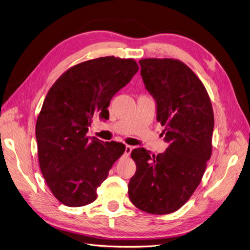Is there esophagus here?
Returning a JSON list of instances; mask_svg holds the SVG:
<instances>
[{
  "mask_svg": "<svg viewBox=\"0 0 250 250\" xmlns=\"http://www.w3.org/2000/svg\"><path fill=\"white\" fill-rule=\"evenodd\" d=\"M131 151H132V147L131 146H129V145H126L125 146V155L126 156H129L130 153H131Z\"/></svg>",
  "mask_w": 250,
  "mask_h": 250,
  "instance_id": "obj_1",
  "label": "esophagus"
}]
</instances>
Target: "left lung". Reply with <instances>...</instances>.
I'll use <instances>...</instances> for the list:
<instances>
[{
	"mask_svg": "<svg viewBox=\"0 0 250 250\" xmlns=\"http://www.w3.org/2000/svg\"><path fill=\"white\" fill-rule=\"evenodd\" d=\"M140 64L169 147L157 155L145 148L132 150L137 171L128 195L146 213L171 214L190 199L202 179L213 149L214 111L203 83L183 62L144 58Z\"/></svg>",
	"mask_w": 250,
	"mask_h": 250,
	"instance_id": "1",
	"label": "left lung"
}]
</instances>
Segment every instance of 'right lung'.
<instances>
[{
    "label": "right lung",
    "mask_w": 250,
    "mask_h": 250,
    "mask_svg": "<svg viewBox=\"0 0 250 250\" xmlns=\"http://www.w3.org/2000/svg\"><path fill=\"white\" fill-rule=\"evenodd\" d=\"M138 71L132 58L99 57L73 65L49 89L36 121L37 153L44 180L64 206L95 201L97 188L124 153V144L86 132L95 117H109L111 98Z\"/></svg>",
    "instance_id": "1"
}]
</instances>
